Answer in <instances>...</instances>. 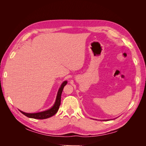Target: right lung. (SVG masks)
Here are the masks:
<instances>
[{"instance_id":"obj_1","label":"right lung","mask_w":146,"mask_h":146,"mask_svg":"<svg viewBox=\"0 0 146 146\" xmlns=\"http://www.w3.org/2000/svg\"><path fill=\"white\" fill-rule=\"evenodd\" d=\"M67 83H68L67 81H64L63 82L62 84H61V85L58 90V93H57L55 102L54 106H53L51 108L48 109L44 111L36 113H25V112H23V111H21V110H19L20 112L23 113V114H24L25 116H26L28 117L33 118V119H44L50 117L54 115H55V114L56 113V112L58 111V110L59 109L60 105L61 104V93H62V91L63 90V88H64V86L66 85V84H67Z\"/></svg>"}]
</instances>
